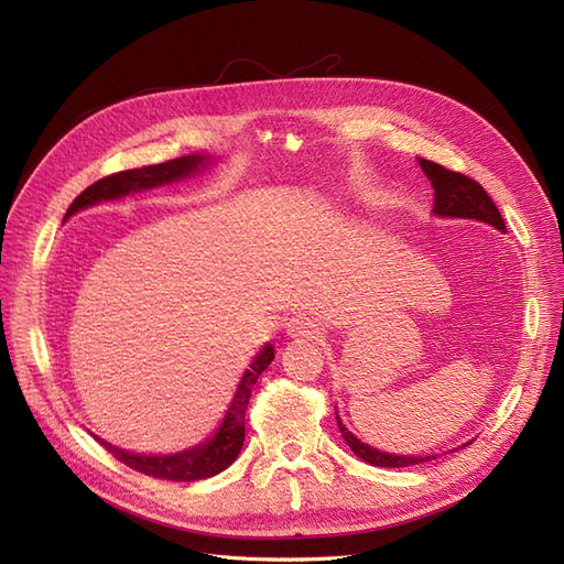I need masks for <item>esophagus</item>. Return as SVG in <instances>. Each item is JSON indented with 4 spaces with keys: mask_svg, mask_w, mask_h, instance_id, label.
I'll use <instances>...</instances> for the list:
<instances>
[{
    "mask_svg": "<svg viewBox=\"0 0 564 564\" xmlns=\"http://www.w3.org/2000/svg\"><path fill=\"white\" fill-rule=\"evenodd\" d=\"M284 329H286V336L305 340V338H315L317 324L308 315H294L292 319H286Z\"/></svg>",
    "mask_w": 564,
    "mask_h": 564,
    "instance_id": "1",
    "label": "esophagus"
}]
</instances>
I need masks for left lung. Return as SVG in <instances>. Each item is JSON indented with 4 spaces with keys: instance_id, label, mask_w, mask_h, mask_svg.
<instances>
[{
    "instance_id": "obj_1",
    "label": "left lung",
    "mask_w": 564,
    "mask_h": 564,
    "mask_svg": "<svg viewBox=\"0 0 564 564\" xmlns=\"http://www.w3.org/2000/svg\"><path fill=\"white\" fill-rule=\"evenodd\" d=\"M419 160V166L423 169L425 178L431 181L433 185V195H435V202H433V216L437 218H468V220H480V224H487L491 226L494 230H501L506 232V224L503 218L497 209V204L491 202V197L487 195L485 187L480 183H475L473 178L464 176V174H456V172H449V169L440 166L431 160H423V158H416ZM336 423H338V431L340 435H344V440L348 442V447L352 449L355 456H360L362 460H367V464L371 466H379V468H404V466H416V464H423V460H433L437 458V454H429V456H404V454H388V452H381L377 447L367 445V442L357 440L348 429L344 419L338 416V409H336ZM466 445H470V442H466ZM460 445V447H466ZM458 447V449H460Z\"/></svg>"
}]
</instances>
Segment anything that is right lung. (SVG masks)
<instances>
[{
	"label": "right lung",
	"instance_id": "right-lung-1",
	"mask_svg": "<svg viewBox=\"0 0 564 564\" xmlns=\"http://www.w3.org/2000/svg\"><path fill=\"white\" fill-rule=\"evenodd\" d=\"M216 164V158L212 155H183L176 160H169L164 164H150L143 169H129V172H119L112 176H106L89 185L73 204L70 209L65 212V220L75 216L82 209L96 207L100 202H112V199H122L133 193H145L152 191V187H162V185H172L185 178H195L199 174L207 172ZM275 360V346L265 344L251 365L245 369L240 383H237L235 395L226 409L224 419H220L218 429L209 435L199 440L197 445L185 447L178 452H169V454H139V452H129V449H119L110 445L108 440L94 435L100 445H104L117 460H122L124 466L139 470L150 477H160V480H174V482H195L204 480V477H212L224 473L232 460L240 454L245 445V414H247V404L251 398V388L259 381L265 367Z\"/></svg>",
	"mask_w": 564,
	"mask_h": 564
}]
</instances>
